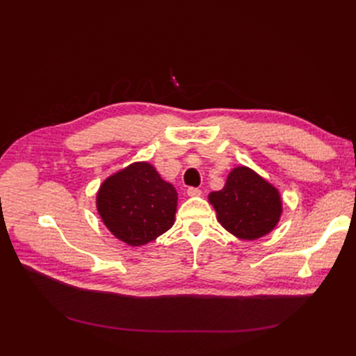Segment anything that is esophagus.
<instances>
[{
    "label": "esophagus",
    "mask_w": 356,
    "mask_h": 356,
    "mask_svg": "<svg viewBox=\"0 0 356 356\" xmlns=\"http://www.w3.org/2000/svg\"><path fill=\"white\" fill-rule=\"evenodd\" d=\"M187 195H188L190 197H199V196L202 195V190L195 188V187H190V188L187 190Z\"/></svg>",
    "instance_id": "esophagus-1"
}]
</instances>
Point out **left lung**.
Masks as SVG:
<instances>
[{
    "label": "left lung",
    "mask_w": 356,
    "mask_h": 356,
    "mask_svg": "<svg viewBox=\"0 0 356 356\" xmlns=\"http://www.w3.org/2000/svg\"><path fill=\"white\" fill-rule=\"evenodd\" d=\"M208 200L222 227L243 241H255L270 233L284 212L279 190L243 165L233 168L224 187L209 193Z\"/></svg>",
    "instance_id": "obj_1"
}]
</instances>
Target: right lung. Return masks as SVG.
<instances>
[{
    "mask_svg": "<svg viewBox=\"0 0 356 356\" xmlns=\"http://www.w3.org/2000/svg\"><path fill=\"white\" fill-rule=\"evenodd\" d=\"M178 193L148 161H134L105 178L96 193V209L118 241L144 246L175 222Z\"/></svg>",
    "mask_w": 356,
    "mask_h": 356,
    "instance_id": "1",
    "label": "right lung"
}]
</instances>
